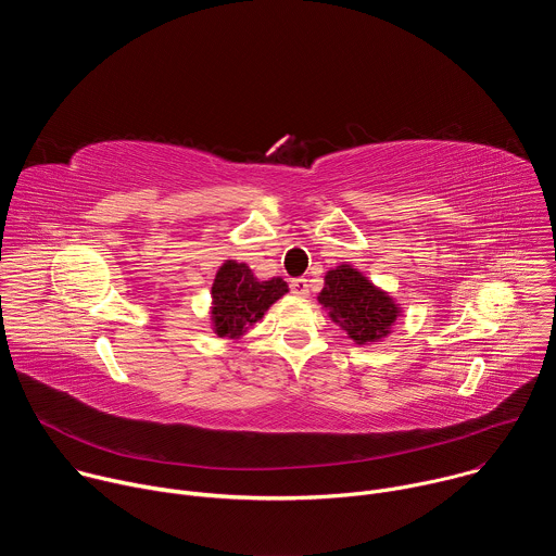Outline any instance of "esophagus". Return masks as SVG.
<instances>
[{"mask_svg": "<svg viewBox=\"0 0 556 556\" xmlns=\"http://www.w3.org/2000/svg\"><path fill=\"white\" fill-rule=\"evenodd\" d=\"M290 292L296 294V296H307V294H309V283H307V279H303V277L292 279V281H290Z\"/></svg>", "mask_w": 556, "mask_h": 556, "instance_id": "34e87169", "label": "esophagus"}]
</instances>
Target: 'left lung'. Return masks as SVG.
Wrapping results in <instances>:
<instances>
[{
	"label": "left lung",
	"mask_w": 556,
	"mask_h": 556,
	"mask_svg": "<svg viewBox=\"0 0 556 556\" xmlns=\"http://www.w3.org/2000/svg\"><path fill=\"white\" fill-rule=\"evenodd\" d=\"M319 303L330 309V319L356 345H369L389 337L391 326L401 316L399 303L350 264L328 270Z\"/></svg>",
	"instance_id": "8db88e82"
}]
</instances>
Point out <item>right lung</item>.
Segmentation results:
<instances>
[{"label":"right lung","instance_id":"1","mask_svg":"<svg viewBox=\"0 0 556 556\" xmlns=\"http://www.w3.org/2000/svg\"><path fill=\"white\" fill-rule=\"evenodd\" d=\"M286 292L288 283L281 277L260 281L247 264L226 260L211 288L213 332L219 339H240Z\"/></svg>","mask_w":556,"mask_h":556}]
</instances>
